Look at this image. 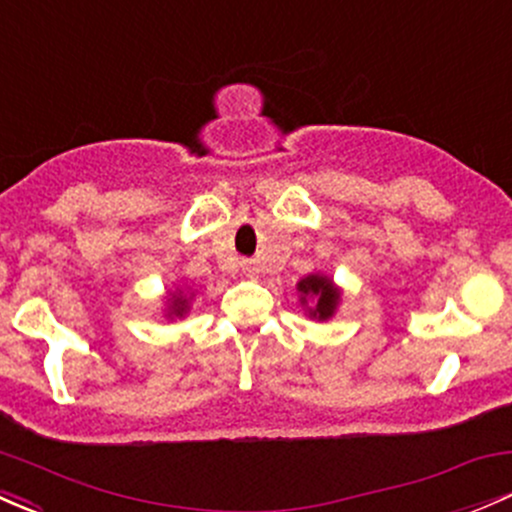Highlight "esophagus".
I'll return each mask as SVG.
<instances>
[{
	"instance_id": "34e87169",
	"label": "esophagus",
	"mask_w": 512,
	"mask_h": 512,
	"mask_svg": "<svg viewBox=\"0 0 512 512\" xmlns=\"http://www.w3.org/2000/svg\"><path fill=\"white\" fill-rule=\"evenodd\" d=\"M240 270H242V274H245V277H250V279H255L257 274H260V267H257L252 260H242Z\"/></svg>"
}]
</instances>
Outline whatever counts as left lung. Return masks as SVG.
<instances>
[{
  "instance_id": "1",
  "label": "left lung",
  "mask_w": 512,
  "mask_h": 512,
  "mask_svg": "<svg viewBox=\"0 0 512 512\" xmlns=\"http://www.w3.org/2000/svg\"><path fill=\"white\" fill-rule=\"evenodd\" d=\"M297 292L301 294L299 301L304 306H308V301H312L309 307V316L311 319L326 321L331 319L333 311H336L338 301H341V289L326 277V274H309L297 284Z\"/></svg>"
}]
</instances>
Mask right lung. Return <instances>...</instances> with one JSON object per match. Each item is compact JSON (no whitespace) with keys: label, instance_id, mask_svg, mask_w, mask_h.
Listing matches in <instances>:
<instances>
[{"label":"right lung","instance_id":"obj_1","mask_svg":"<svg viewBox=\"0 0 512 512\" xmlns=\"http://www.w3.org/2000/svg\"><path fill=\"white\" fill-rule=\"evenodd\" d=\"M188 311V297L184 292H176L171 294V301H169V319H174V316H184Z\"/></svg>","mask_w":512,"mask_h":512}]
</instances>
